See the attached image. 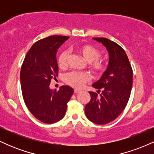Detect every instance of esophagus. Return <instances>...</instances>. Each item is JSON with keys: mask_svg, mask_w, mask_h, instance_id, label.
<instances>
[{"mask_svg": "<svg viewBox=\"0 0 154 154\" xmlns=\"http://www.w3.org/2000/svg\"><path fill=\"white\" fill-rule=\"evenodd\" d=\"M79 92H80V91H79V90H78V89H75V93H79Z\"/></svg>", "mask_w": 154, "mask_h": 154, "instance_id": "34e87169", "label": "esophagus"}]
</instances>
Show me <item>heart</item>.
Returning a JSON list of instances; mask_svg holds the SVG:
<instances>
[{
  "mask_svg": "<svg viewBox=\"0 0 154 154\" xmlns=\"http://www.w3.org/2000/svg\"><path fill=\"white\" fill-rule=\"evenodd\" d=\"M77 50L84 59L89 62V65L95 72H100L104 69V63L99 58L100 53L92 45H84L77 47ZM70 51L68 49L63 50L59 54L58 63L60 67H63L67 64ZM90 79V76L86 72L72 71L64 74L63 79L69 85L73 88H80L84 83L87 82Z\"/></svg>",
  "mask_w": 154,
  "mask_h": 154,
  "instance_id": "heart-1",
  "label": "heart"
}]
</instances>
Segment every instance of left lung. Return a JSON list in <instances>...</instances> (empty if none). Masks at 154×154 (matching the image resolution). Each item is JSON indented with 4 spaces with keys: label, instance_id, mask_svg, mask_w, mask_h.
<instances>
[{
    "label": "left lung",
    "instance_id": "obj_1",
    "mask_svg": "<svg viewBox=\"0 0 154 154\" xmlns=\"http://www.w3.org/2000/svg\"><path fill=\"white\" fill-rule=\"evenodd\" d=\"M93 39L106 48L109 61L101 78L92 85L98 93L89 92L91 100L85 112L92 122L105 125L116 119L128 104L132 85V69L125 50L117 43L105 38Z\"/></svg>",
    "mask_w": 154,
    "mask_h": 154
}]
</instances>
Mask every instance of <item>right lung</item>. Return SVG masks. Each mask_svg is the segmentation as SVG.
Segmentation results:
<instances>
[{"mask_svg":"<svg viewBox=\"0 0 154 154\" xmlns=\"http://www.w3.org/2000/svg\"><path fill=\"white\" fill-rule=\"evenodd\" d=\"M69 37L52 35L38 40L26 54L20 72L23 98L29 111L42 122L55 123L66 114L74 90L67 85L58 91L49 88L58 77L56 53Z\"/></svg>","mask_w":154,"mask_h":154,"instance_id":"1","label":"right lung"}]
</instances>
